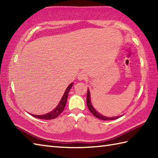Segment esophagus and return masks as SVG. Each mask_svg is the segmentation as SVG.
Segmentation results:
<instances>
[{"label": "esophagus", "mask_w": 158, "mask_h": 158, "mask_svg": "<svg viewBox=\"0 0 158 158\" xmlns=\"http://www.w3.org/2000/svg\"><path fill=\"white\" fill-rule=\"evenodd\" d=\"M78 78L80 80H86L87 78H88V76H87L86 73H85V72H80V73L78 74Z\"/></svg>", "instance_id": "34e87169"}]
</instances>
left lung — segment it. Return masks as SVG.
<instances>
[{"instance_id": "8db88e82", "label": "left lung", "mask_w": 158, "mask_h": 158, "mask_svg": "<svg viewBox=\"0 0 158 158\" xmlns=\"http://www.w3.org/2000/svg\"><path fill=\"white\" fill-rule=\"evenodd\" d=\"M86 104H87V106H88V108L89 111L91 112L93 114L94 116H95L96 118L100 119V120H115V119L120 118V116L118 117H115V118H107V117H105L103 116V115H101V114H99L98 112L94 110V107H93L92 104L90 103V93H89V90L88 89L87 90V97H86Z\"/></svg>"}]
</instances>
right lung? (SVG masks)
<instances>
[{"mask_svg":"<svg viewBox=\"0 0 158 158\" xmlns=\"http://www.w3.org/2000/svg\"><path fill=\"white\" fill-rule=\"evenodd\" d=\"M72 86H73V83L70 84V85L68 86V87L67 88V89H66L65 92L64 94V96L62 97L61 100L60 101V102H59L57 107H56L55 110L49 112V113L44 115H33V114H31V115L34 117H36L39 119H44V120H52V119H55L56 118H57L59 115V114H60L64 110L66 103H67L69 91L70 89H71Z\"/></svg>","mask_w":158,"mask_h":158,"instance_id":"add662e5","label":"right lung"}]
</instances>
